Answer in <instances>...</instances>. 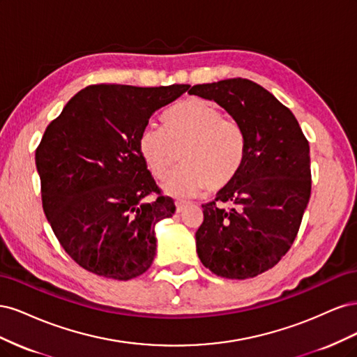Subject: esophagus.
<instances>
[{
    "label": "esophagus",
    "mask_w": 357,
    "mask_h": 357,
    "mask_svg": "<svg viewBox=\"0 0 357 357\" xmlns=\"http://www.w3.org/2000/svg\"><path fill=\"white\" fill-rule=\"evenodd\" d=\"M188 205H189V202H186V201H176V210H177V213L185 210Z\"/></svg>",
    "instance_id": "34e87169"
}]
</instances>
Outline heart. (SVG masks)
<instances>
[{"mask_svg": "<svg viewBox=\"0 0 357 357\" xmlns=\"http://www.w3.org/2000/svg\"><path fill=\"white\" fill-rule=\"evenodd\" d=\"M164 128L147 125L137 147L159 180L169 174L180 152L183 167L164 183L169 195H192L204 188L218 192L240 172L245 158L244 131L215 104L197 96L183 100L164 116Z\"/></svg>", "mask_w": 357, "mask_h": 357, "instance_id": "obj_1", "label": "heart"}]
</instances>
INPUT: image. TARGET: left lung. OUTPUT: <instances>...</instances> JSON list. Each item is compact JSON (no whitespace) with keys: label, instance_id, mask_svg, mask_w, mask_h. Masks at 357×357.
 <instances>
[{"label":"left lung","instance_id":"8db88e82","mask_svg":"<svg viewBox=\"0 0 357 357\" xmlns=\"http://www.w3.org/2000/svg\"><path fill=\"white\" fill-rule=\"evenodd\" d=\"M189 93L218 102L245 135L240 172L202 205L197 253L215 275L256 277L277 265L296 238L311 193L308 142L294 113L252 80L195 84Z\"/></svg>","mask_w":357,"mask_h":357}]
</instances>
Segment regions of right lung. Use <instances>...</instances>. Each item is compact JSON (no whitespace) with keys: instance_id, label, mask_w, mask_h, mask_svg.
<instances>
[{"instance_id":"right-lung-1","label":"right lung","mask_w":357,"mask_h":357,"mask_svg":"<svg viewBox=\"0 0 357 357\" xmlns=\"http://www.w3.org/2000/svg\"><path fill=\"white\" fill-rule=\"evenodd\" d=\"M189 84H92L49 123L36 150L43 210L75 264L126 282L156 255L155 226L176 211L160 195L137 142L149 119ZM158 192L156 202L144 198Z\"/></svg>"}]
</instances>
